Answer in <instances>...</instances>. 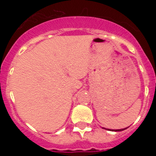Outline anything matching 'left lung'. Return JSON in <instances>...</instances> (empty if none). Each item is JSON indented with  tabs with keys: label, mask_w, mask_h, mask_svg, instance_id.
I'll list each match as a JSON object with an SVG mask.
<instances>
[{
	"label": "left lung",
	"mask_w": 156,
	"mask_h": 156,
	"mask_svg": "<svg viewBox=\"0 0 156 156\" xmlns=\"http://www.w3.org/2000/svg\"><path fill=\"white\" fill-rule=\"evenodd\" d=\"M124 129H115L114 131H122V130H124Z\"/></svg>",
	"instance_id": "left-lung-1"
}]
</instances>
